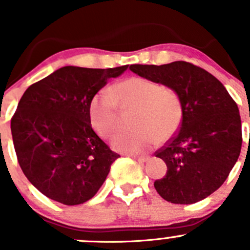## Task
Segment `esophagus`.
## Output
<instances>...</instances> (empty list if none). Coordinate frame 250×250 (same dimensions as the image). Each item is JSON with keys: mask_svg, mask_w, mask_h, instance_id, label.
<instances>
[{"mask_svg": "<svg viewBox=\"0 0 250 250\" xmlns=\"http://www.w3.org/2000/svg\"><path fill=\"white\" fill-rule=\"evenodd\" d=\"M132 157L134 158V160H137L138 162H140V163L146 162V161L148 160V157H146V156H135V155H133Z\"/></svg>", "mask_w": 250, "mask_h": 250, "instance_id": "obj_1", "label": "esophagus"}]
</instances>
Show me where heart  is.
Returning a JSON list of instances; mask_svg holds the SVG:
<instances>
[{"mask_svg":"<svg viewBox=\"0 0 250 250\" xmlns=\"http://www.w3.org/2000/svg\"><path fill=\"white\" fill-rule=\"evenodd\" d=\"M110 91L100 90L89 102V120L95 132L109 138L118 125V104L135 107L132 130L116 133L111 139L115 150L143 153L167 141L178 132L183 121V103L178 93L157 81L129 77L112 85Z\"/></svg>","mask_w":250,"mask_h":250,"instance_id":"b5f03b06","label":"heart"}]
</instances>
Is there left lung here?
<instances>
[{"mask_svg": "<svg viewBox=\"0 0 250 250\" xmlns=\"http://www.w3.org/2000/svg\"><path fill=\"white\" fill-rule=\"evenodd\" d=\"M129 69L172 88L183 103L179 132L156 152L167 165L166 175L153 184L156 191L175 204L204 200L223 185L241 153L238 106L218 78L191 62Z\"/></svg>", "mask_w": 250, "mask_h": 250, "instance_id": "left-lung-1", "label": "left lung"}]
</instances>
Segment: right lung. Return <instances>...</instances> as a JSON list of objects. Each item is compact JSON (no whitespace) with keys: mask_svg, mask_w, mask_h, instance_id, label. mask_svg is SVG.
I'll return each instance as SVG.
<instances>
[{"mask_svg":"<svg viewBox=\"0 0 250 250\" xmlns=\"http://www.w3.org/2000/svg\"><path fill=\"white\" fill-rule=\"evenodd\" d=\"M127 67L64 66L22 94L11 121L18 162L50 200L66 206L87 202L120 157L95 134L88 109L93 95Z\"/></svg>","mask_w":250,"mask_h":250,"instance_id":"obj_1","label":"right lung"}]
</instances>
